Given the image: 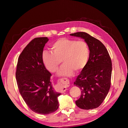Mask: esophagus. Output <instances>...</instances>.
<instances>
[{
	"mask_svg": "<svg viewBox=\"0 0 128 128\" xmlns=\"http://www.w3.org/2000/svg\"><path fill=\"white\" fill-rule=\"evenodd\" d=\"M66 90H67L66 87H65V86H62L60 88V91L61 92H62V93H64V91H66Z\"/></svg>",
	"mask_w": 128,
	"mask_h": 128,
	"instance_id": "obj_1",
	"label": "esophagus"
}]
</instances>
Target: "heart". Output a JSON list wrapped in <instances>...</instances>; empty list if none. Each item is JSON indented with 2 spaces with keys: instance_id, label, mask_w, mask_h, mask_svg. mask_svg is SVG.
I'll list each match as a JSON object with an SVG mask.
<instances>
[{
  "instance_id": "b5f03b06",
  "label": "heart",
  "mask_w": 128,
  "mask_h": 128,
  "mask_svg": "<svg viewBox=\"0 0 128 128\" xmlns=\"http://www.w3.org/2000/svg\"><path fill=\"white\" fill-rule=\"evenodd\" d=\"M52 52L45 51L42 60L45 67L51 72H56L62 60L64 62L58 72V75L71 76L74 71L78 72L86 66L89 58L90 51L86 42L62 38L51 46Z\"/></svg>"
}]
</instances>
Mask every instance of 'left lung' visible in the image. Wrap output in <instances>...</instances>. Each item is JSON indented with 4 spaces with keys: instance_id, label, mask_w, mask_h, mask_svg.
Here are the masks:
<instances>
[{
    "instance_id": "left-lung-1",
    "label": "left lung",
    "mask_w": 128,
    "mask_h": 128,
    "mask_svg": "<svg viewBox=\"0 0 128 128\" xmlns=\"http://www.w3.org/2000/svg\"><path fill=\"white\" fill-rule=\"evenodd\" d=\"M70 35L83 39L90 51L88 62L74 83L81 90L80 98L75 103L81 109H94L102 104L110 90L111 59L104 45L89 34L78 32Z\"/></svg>"
}]
</instances>
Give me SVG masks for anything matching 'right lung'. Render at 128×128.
<instances>
[{
  "mask_svg": "<svg viewBox=\"0 0 128 128\" xmlns=\"http://www.w3.org/2000/svg\"><path fill=\"white\" fill-rule=\"evenodd\" d=\"M48 37L34 38L18 57L16 79L22 97L31 110L45 115L59 107L56 92L51 82V74L42 62V54Z\"/></svg>",
  "mask_w": 128,
  "mask_h": 128,
  "instance_id": "obj_1",
  "label": "right lung"
}]
</instances>
